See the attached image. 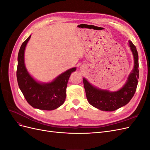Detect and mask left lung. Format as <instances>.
Here are the masks:
<instances>
[{
  "instance_id": "left-lung-1",
  "label": "left lung",
  "mask_w": 150,
  "mask_h": 150,
  "mask_svg": "<svg viewBox=\"0 0 150 150\" xmlns=\"http://www.w3.org/2000/svg\"><path fill=\"white\" fill-rule=\"evenodd\" d=\"M128 42L134 57V67L122 88L115 92L100 89L94 87L87 79L83 78L86 98L89 103L101 111H113L125 106L135 93L139 78L138 54L133 42L131 40Z\"/></svg>"
}]
</instances>
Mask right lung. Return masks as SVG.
Returning <instances> with one entry per match:
<instances>
[{
	"label": "right lung",
	"mask_w": 150,
	"mask_h": 150,
	"mask_svg": "<svg viewBox=\"0 0 150 150\" xmlns=\"http://www.w3.org/2000/svg\"><path fill=\"white\" fill-rule=\"evenodd\" d=\"M30 37L31 35L22 43L18 54V85L26 101L31 106L42 110H54L64 103L68 80L76 67L67 70L51 83L38 82L29 74L24 63L25 49Z\"/></svg>",
	"instance_id": "right-lung-1"
}]
</instances>
